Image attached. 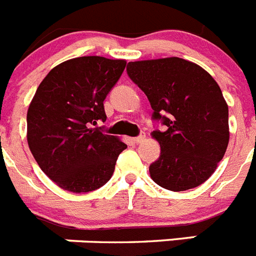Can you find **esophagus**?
<instances>
[{"mask_svg":"<svg viewBox=\"0 0 256 256\" xmlns=\"http://www.w3.org/2000/svg\"><path fill=\"white\" fill-rule=\"evenodd\" d=\"M144 140H146V134H144V133H141L138 137H136L134 142H136V144H140V142H144Z\"/></svg>","mask_w":256,"mask_h":256,"instance_id":"34e87169","label":"esophagus"}]
</instances>
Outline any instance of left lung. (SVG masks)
I'll return each instance as SVG.
<instances>
[{
    "instance_id": "8db88e82",
    "label": "left lung",
    "mask_w": 256,
    "mask_h": 256,
    "mask_svg": "<svg viewBox=\"0 0 256 256\" xmlns=\"http://www.w3.org/2000/svg\"><path fill=\"white\" fill-rule=\"evenodd\" d=\"M126 73L148 96L152 119L166 126L154 130L159 159L150 176L160 187L186 191L216 172L230 141L228 105L218 83L195 62L180 58L128 62Z\"/></svg>"
}]
</instances>
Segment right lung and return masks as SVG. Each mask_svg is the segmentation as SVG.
Returning <instances> with one entry per match:
<instances>
[{"label": "right lung", "mask_w": 256, "mask_h": 256, "mask_svg": "<svg viewBox=\"0 0 256 256\" xmlns=\"http://www.w3.org/2000/svg\"><path fill=\"white\" fill-rule=\"evenodd\" d=\"M126 60L70 58L38 86L26 114V140L40 168L62 190L100 188L126 144L92 124L106 120L104 100L124 72Z\"/></svg>", "instance_id": "obj_1"}]
</instances>
